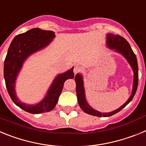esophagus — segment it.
Returning <instances> with one entry per match:
<instances>
[{
  "instance_id": "1",
  "label": "esophagus",
  "mask_w": 146,
  "mask_h": 146,
  "mask_svg": "<svg viewBox=\"0 0 146 146\" xmlns=\"http://www.w3.org/2000/svg\"><path fill=\"white\" fill-rule=\"evenodd\" d=\"M81 69H82V68H81L80 66H78V65L75 66H74V74H77V73H79V72L81 71Z\"/></svg>"
}]
</instances>
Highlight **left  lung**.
Segmentation results:
<instances>
[{
  "label": "left lung",
  "instance_id": "1",
  "mask_svg": "<svg viewBox=\"0 0 146 146\" xmlns=\"http://www.w3.org/2000/svg\"><path fill=\"white\" fill-rule=\"evenodd\" d=\"M107 38H108L107 44H108V47L110 48L114 49L115 51L122 54L125 57V58L127 60V61L129 63L130 66H131L132 69H133V89H132L131 95L130 96L129 99H128V101L126 102L124 104H123L121 108L115 110L114 111L111 112V113H102L100 112H98L96 110H94L88 104L86 100V97H85V91L84 87H83L82 77L80 74H77L75 76L74 80H75L76 82V92H77L78 104H79L81 109L85 113H88L89 115H94V116L109 117L115 114V113H118L119 111H121V110L123 109L124 107H126L132 100L134 96L135 95V93L137 91V86H138V65H137V60L136 55L134 53L133 50H131L129 44L128 43V42L123 37L119 35H114L111 34V33H109V34H108Z\"/></svg>",
  "mask_w": 146,
  "mask_h": 146
}]
</instances>
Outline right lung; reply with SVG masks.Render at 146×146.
<instances>
[{"instance_id":"1","label":"right lung","mask_w":146,"mask_h":146,"mask_svg":"<svg viewBox=\"0 0 146 146\" xmlns=\"http://www.w3.org/2000/svg\"><path fill=\"white\" fill-rule=\"evenodd\" d=\"M55 37V33L39 28H33L15 37L8 50L4 61L3 74L7 91L11 100L23 110L33 114L50 112L55 107L66 80L74 78L73 68L56 77L50 86L44 99L36 105H28L16 96L15 85L16 77L23 62L31 54L36 52L49 44Z\"/></svg>"}]
</instances>
